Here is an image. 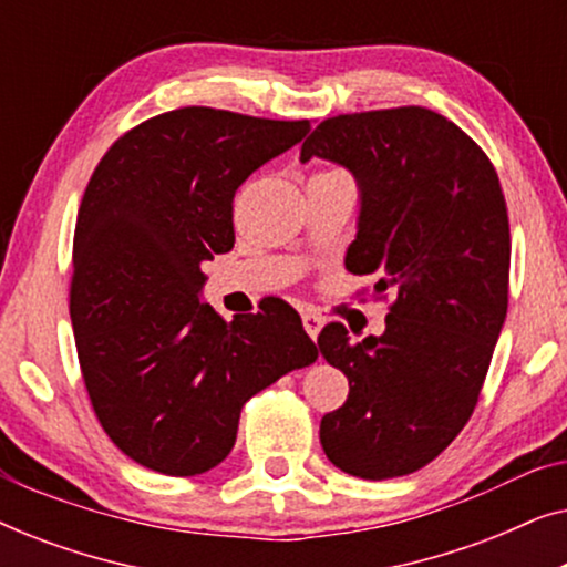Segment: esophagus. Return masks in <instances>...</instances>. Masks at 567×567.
<instances>
[{"label":"esophagus","mask_w":567,"mask_h":567,"mask_svg":"<svg viewBox=\"0 0 567 567\" xmlns=\"http://www.w3.org/2000/svg\"><path fill=\"white\" fill-rule=\"evenodd\" d=\"M301 322H305V330H307L309 338L320 336V330H322V320H320V317L312 315V312H305V315H301Z\"/></svg>","instance_id":"obj_1"}]
</instances>
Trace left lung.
<instances>
[{
    "label": "left lung",
    "instance_id": "left-lung-1",
    "mask_svg": "<svg viewBox=\"0 0 567 567\" xmlns=\"http://www.w3.org/2000/svg\"><path fill=\"white\" fill-rule=\"evenodd\" d=\"M312 157L359 185L346 268L398 297L382 336L353 346L340 322L320 332L351 384L322 417V449L353 477L410 475L452 444L483 390L508 309L506 198L485 152L429 107L322 121L301 144L299 159Z\"/></svg>",
    "mask_w": 567,
    "mask_h": 567
}]
</instances>
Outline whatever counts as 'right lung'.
Instances as JSON below:
<instances>
[{
    "mask_svg": "<svg viewBox=\"0 0 567 567\" xmlns=\"http://www.w3.org/2000/svg\"><path fill=\"white\" fill-rule=\"evenodd\" d=\"M309 128L181 107L123 134L90 177L69 312L97 421L142 467L173 477L216 467L245 402L317 361L286 301L231 322L200 301L204 262L235 245L237 188Z\"/></svg>",
    "mask_w": 567,
    "mask_h": 567,
    "instance_id": "add662e5",
    "label": "right lung"
}]
</instances>
